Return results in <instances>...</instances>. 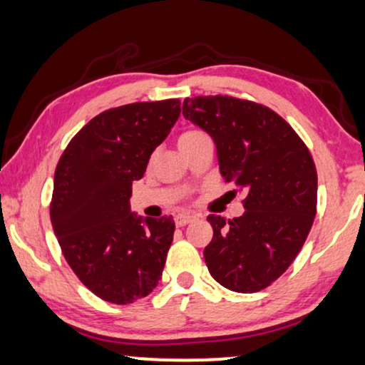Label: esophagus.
<instances>
[{
  "label": "esophagus",
  "instance_id": "esophagus-1",
  "mask_svg": "<svg viewBox=\"0 0 365 365\" xmlns=\"http://www.w3.org/2000/svg\"><path fill=\"white\" fill-rule=\"evenodd\" d=\"M191 221H194V216L192 215H186V212H182V215H178L176 217H174V223H176V226H186L191 223Z\"/></svg>",
  "mask_w": 365,
  "mask_h": 365
}]
</instances>
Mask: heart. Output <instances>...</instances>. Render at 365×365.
<instances>
[{"mask_svg": "<svg viewBox=\"0 0 365 365\" xmlns=\"http://www.w3.org/2000/svg\"><path fill=\"white\" fill-rule=\"evenodd\" d=\"M200 135H202L201 130H186V132H182V134L179 135V144H184V142H189V140L196 139V137H200Z\"/></svg>", "mask_w": 365, "mask_h": 365, "instance_id": "b5f03b06", "label": "heart"}]
</instances>
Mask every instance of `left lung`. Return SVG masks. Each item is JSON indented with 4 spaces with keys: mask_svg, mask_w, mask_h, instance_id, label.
<instances>
[{
    "mask_svg": "<svg viewBox=\"0 0 365 365\" xmlns=\"http://www.w3.org/2000/svg\"><path fill=\"white\" fill-rule=\"evenodd\" d=\"M182 115L212 137L221 176L245 192L240 217L207 216V269L233 292L263 290L287 272L314 225L317 169L310 150L285 119L252 101L184 98Z\"/></svg>",
    "mask_w": 365,
    "mask_h": 365,
    "instance_id": "left-lung-1",
    "label": "left lung"
}]
</instances>
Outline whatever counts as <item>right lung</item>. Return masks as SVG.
<instances>
[{"label":"right lung","instance_id":"1","mask_svg":"<svg viewBox=\"0 0 365 365\" xmlns=\"http://www.w3.org/2000/svg\"><path fill=\"white\" fill-rule=\"evenodd\" d=\"M179 113V98L108 108L75 134L55 169L50 220L61 253L78 280L110 304L148 297L163 277L173 216H135L129 200Z\"/></svg>","mask_w":365,"mask_h":365}]
</instances>
